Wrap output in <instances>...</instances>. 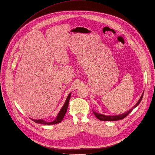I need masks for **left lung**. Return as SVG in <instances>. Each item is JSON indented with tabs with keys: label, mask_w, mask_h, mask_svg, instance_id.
I'll list each match as a JSON object with an SVG mask.
<instances>
[{
	"label": "left lung",
	"mask_w": 155,
	"mask_h": 155,
	"mask_svg": "<svg viewBox=\"0 0 155 155\" xmlns=\"http://www.w3.org/2000/svg\"><path fill=\"white\" fill-rule=\"evenodd\" d=\"M144 91L142 93V95L140 96L139 100L138 101V102H137L135 106L130 110H128V111H127L126 113H123L121 114H118V115H115V116H112V115H104L102 114H100V113H97L95 111L93 110V113L95 114V116L97 117V118L101 120V121H117V120H122L123 118H125V117L129 114L132 112V110L135 109L136 107H137L138 105L140 104V101H142V98L143 97V95H144Z\"/></svg>",
	"instance_id": "left-lung-1"
}]
</instances>
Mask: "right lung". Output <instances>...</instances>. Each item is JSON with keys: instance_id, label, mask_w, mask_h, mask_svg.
Listing matches in <instances>:
<instances>
[{"instance_id": "add662e5", "label": "right lung", "mask_w": 155, "mask_h": 155, "mask_svg": "<svg viewBox=\"0 0 155 155\" xmlns=\"http://www.w3.org/2000/svg\"><path fill=\"white\" fill-rule=\"evenodd\" d=\"M71 93H70V94L68 95L66 101H65V102L64 104V106H62V107H61V109L59 111V113L57 115V117H55L54 120H53V121L48 122V121H46L42 120V119H39V120H35V119H32V118H30V119L32 120V121H34L36 123H40V124H42V125H49L57 124V123H60L61 121V120H63L64 117V116H65V114L67 112L68 106H69V100H70V98H71Z\"/></svg>"}]
</instances>
